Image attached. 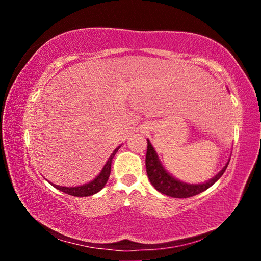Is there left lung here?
Masks as SVG:
<instances>
[{
    "instance_id": "obj_1",
    "label": "left lung",
    "mask_w": 261,
    "mask_h": 261,
    "mask_svg": "<svg viewBox=\"0 0 261 261\" xmlns=\"http://www.w3.org/2000/svg\"><path fill=\"white\" fill-rule=\"evenodd\" d=\"M146 171L149 182L159 192H161L166 196L173 197V198H189L196 194H199L202 191H205L208 188H211L216 180H218L221 176L226 171L227 167L229 165V159L226 166L222 168V170L219 171L213 178L207 180L205 183L200 184H190L185 183L171 176L162 166V163L159 159L155 149L152 146L151 141L147 139V152H146Z\"/></svg>"
}]
</instances>
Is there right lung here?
Returning <instances> with one entry per match:
<instances>
[{"label": "right lung", "instance_id": "obj_1", "mask_svg": "<svg viewBox=\"0 0 261 261\" xmlns=\"http://www.w3.org/2000/svg\"><path fill=\"white\" fill-rule=\"evenodd\" d=\"M121 146H118L117 148L114 149V152L112 153V155L109 156L108 161L106 162V165L103 166L102 170L100 171V174L96 176V177L91 180V182H88L86 184H83V185H78V187H60V185H56V184H53L50 183L53 187L56 188L57 190H60V191L70 194V196H74V197H88V196H92V194H95L98 193L101 189H102L106 183H107V180L109 178V175H110V168H112V161H113V158L115 156V154L117 153L118 148Z\"/></svg>", "mask_w": 261, "mask_h": 261}]
</instances>
